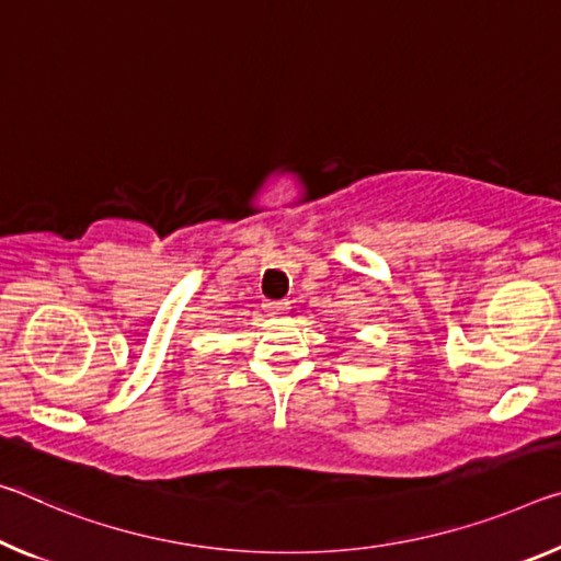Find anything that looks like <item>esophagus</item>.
Instances as JSON below:
<instances>
[{"label": "esophagus", "instance_id": "esophagus-1", "mask_svg": "<svg viewBox=\"0 0 561 561\" xmlns=\"http://www.w3.org/2000/svg\"><path fill=\"white\" fill-rule=\"evenodd\" d=\"M262 307H264V312L272 314V317H282V314L289 312V301L287 299H266Z\"/></svg>", "mask_w": 561, "mask_h": 561}]
</instances>
